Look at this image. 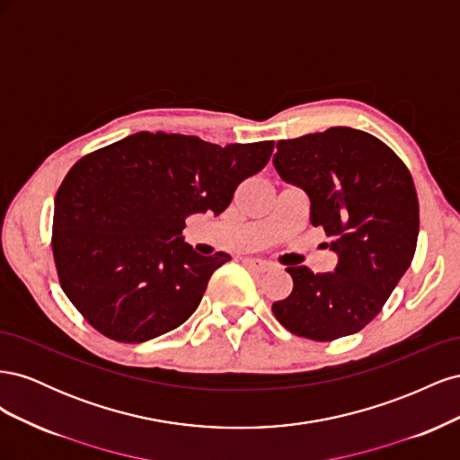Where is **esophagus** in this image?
Returning a JSON list of instances; mask_svg holds the SVG:
<instances>
[{"mask_svg": "<svg viewBox=\"0 0 460 460\" xmlns=\"http://www.w3.org/2000/svg\"><path fill=\"white\" fill-rule=\"evenodd\" d=\"M243 262L247 264L249 269H253L255 272H267V270H270V267H272V264H270L269 261L257 259V257H245Z\"/></svg>", "mask_w": 460, "mask_h": 460, "instance_id": "obj_1", "label": "esophagus"}]
</instances>
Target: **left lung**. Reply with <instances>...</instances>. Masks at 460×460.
<instances>
[{"instance_id":"8db88e82","label":"left lung","mask_w":460,"mask_h":460,"mask_svg":"<svg viewBox=\"0 0 460 460\" xmlns=\"http://www.w3.org/2000/svg\"><path fill=\"white\" fill-rule=\"evenodd\" d=\"M276 149V172L307 193L311 225L330 235L338 264L333 272L286 269L294 289L272 313L301 338L351 336L382 311L414 257L419 199L411 172L378 137L347 127L280 140Z\"/></svg>"}]
</instances>
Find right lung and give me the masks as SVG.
<instances>
[{"label": "right lung", "mask_w": 460, "mask_h": 460, "mask_svg": "<svg viewBox=\"0 0 460 460\" xmlns=\"http://www.w3.org/2000/svg\"><path fill=\"white\" fill-rule=\"evenodd\" d=\"M274 142L220 147L198 136L137 132L82 157L55 196L61 288L103 336L142 343L184 324L230 261L184 242L186 218L230 205Z\"/></svg>", "instance_id": "add662e5"}]
</instances>
